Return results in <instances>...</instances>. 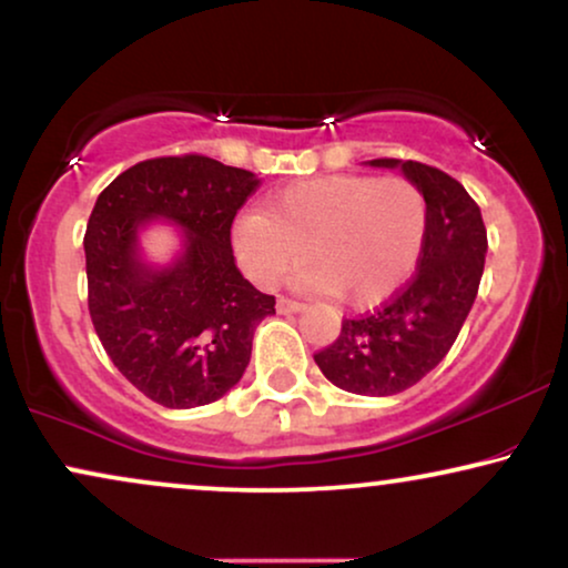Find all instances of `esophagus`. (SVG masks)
Instances as JSON below:
<instances>
[{"label": "esophagus", "instance_id": "34e87169", "mask_svg": "<svg viewBox=\"0 0 568 568\" xmlns=\"http://www.w3.org/2000/svg\"><path fill=\"white\" fill-rule=\"evenodd\" d=\"M302 307H305V305H302V302H300V300L284 297V294H282V297H278V300H276V310H278V313H300V310H302Z\"/></svg>", "mask_w": 568, "mask_h": 568}]
</instances>
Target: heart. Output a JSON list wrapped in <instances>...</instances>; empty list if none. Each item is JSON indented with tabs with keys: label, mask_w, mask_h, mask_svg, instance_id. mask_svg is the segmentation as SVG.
<instances>
[{
	"label": "heart",
	"mask_w": 568,
	"mask_h": 568,
	"mask_svg": "<svg viewBox=\"0 0 568 568\" xmlns=\"http://www.w3.org/2000/svg\"><path fill=\"white\" fill-rule=\"evenodd\" d=\"M429 227L424 191L403 175H321L292 183L235 224V253L247 276L276 286L305 263L310 292L346 305H377L414 274Z\"/></svg>",
	"instance_id": "b5f03b06"
}]
</instances>
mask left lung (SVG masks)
Returning a JSON list of instances; mask_svg holds the SVG:
<instances>
[{"instance_id": "1", "label": "left lung", "mask_w": 568, "mask_h": 568, "mask_svg": "<svg viewBox=\"0 0 568 568\" xmlns=\"http://www.w3.org/2000/svg\"><path fill=\"white\" fill-rule=\"evenodd\" d=\"M372 165L400 168L424 191V251L416 274L379 307L344 317L338 338L315 362L341 390L379 398L408 390L453 348L478 294L488 240L478 204L453 175L414 160L379 158Z\"/></svg>"}]
</instances>
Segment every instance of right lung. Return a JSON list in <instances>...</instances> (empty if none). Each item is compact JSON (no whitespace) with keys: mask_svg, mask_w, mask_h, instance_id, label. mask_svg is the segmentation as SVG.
<instances>
[{"mask_svg":"<svg viewBox=\"0 0 568 568\" xmlns=\"http://www.w3.org/2000/svg\"><path fill=\"white\" fill-rule=\"evenodd\" d=\"M255 189L251 170L191 152L136 162L95 201L84 232L92 325L121 375L160 406L222 398L251 362L255 325L276 313L230 243ZM152 215L186 230V253L165 272L135 258V230Z\"/></svg>","mask_w":568,"mask_h":568,"instance_id":"right-lung-1","label":"right lung"}]
</instances>
